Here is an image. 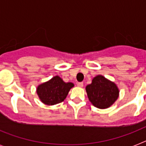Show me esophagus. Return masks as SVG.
Listing matches in <instances>:
<instances>
[{"label": "esophagus", "instance_id": "esophagus-1", "mask_svg": "<svg viewBox=\"0 0 146 146\" xmlns=\"http://www.w3.org/2000/svg\"><path fill=\"white\" fill-rule=\"evenodd\" d=\"M77 86H78V87H80V88L83 87V82H78V83H77Z\"/></svg>", "mask_w": 146, "mask_h": 146}]
</instances>
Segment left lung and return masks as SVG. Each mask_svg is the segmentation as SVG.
I'll return each mask as SVG.
<instances>
[{
  "label": "left lung",
  "instance_id": "obj_1",
  "mask_svg": "<svg viewBox=\"0 0 146 146\" xmlns=\"http://www.w3.org/2000/svg\"><path fill=\"white\" fill-rule=\"evenodd\" d=\"M89 101L99 109L110 108L119 96V90L113 82L102 75H97L86 88Z\"/></svg>",
  "mask_w": 146,
  "mask_h": 146
}]
</instances>
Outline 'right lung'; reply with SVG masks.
<instances>
[{"label": "right lung", "instance_id": "1", "mask_svg": "<svg viewBox=\"0 0 146 146\" xmlns=\"http://www.w3.org/2000/svg\"><path fill=\"white\" fill-rule=\"evenodd\" d=\"M72 87H74L72 82H65L59 76H55L47 82L39 85L36 92L44 104L54 105L64 101Z\"/></svg>", "mask_w": 146, "mask_h": 146}]
</instances>
